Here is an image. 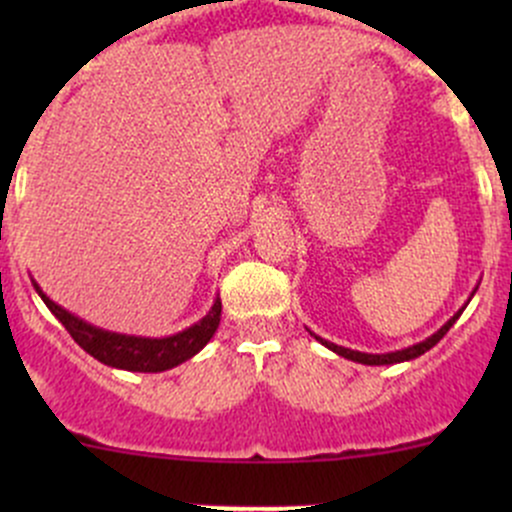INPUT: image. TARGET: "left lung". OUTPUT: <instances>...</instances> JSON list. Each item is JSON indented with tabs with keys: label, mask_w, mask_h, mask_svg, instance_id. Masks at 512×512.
<instances>
[{
	"label": "left lung",
	"mask_w": 512,
	"mask_h": 512,
	"mask_svg": "<svg viewBox=\"0 0 512 512\" xmlns=\"http://www.w3.org/2000/svg\"><path fill=\"white\" fill-rule=\"evenodd\" d=\"M461 317V312L456 314V317H451L448 319L446 324H443L441 329H438L436 334H433V337H428L426 342H421V344H414V347H409V349H401V352H391V354H361V352H354V349H344V347H337V344H332V342H324V339H319V342L324 344V347L327 349H332V352H337L339 356H344V359H352V361H359V364H369V366H381V364H399V361H409V359H416V356H421V354H426L428 349L431 347H436L438 342H441L443 337H446V332L448 329L453 327V324H456V319Z\"/></svg>",
	"instance_id": "8db88e82"
}]
</instances>
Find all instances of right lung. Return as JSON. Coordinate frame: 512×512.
<instances>
[{"label":"right lung","instance_id":"obj_1","mask_svg":"<svg viewBox=\"0 0 512 512\" xmlns=\"http://www.w3.org/2000/svg\"><path fill=\"white\" fill-rule=\"evenodd\" d=\"M36 292L41 294V299H44L46 307L51 309V314L64 324L66 332L71 334V339H74L84 352H89L94 359L101 361V364L116 366V369L151 371V374L153 371L173 369V366L183 364L185 359L198 354L200 349L210 342L215 329H218L220 312H223V302L215 299L213 309H210L198 324L185 329V332L173 334V337L165 339H143L103 332V329L91 327L84 319L74 317V314H69L66 309H61L59 304L51 302L39 287H36Z\"/></svg>","mask_w":512,"mask_h":512}]
</instances>
